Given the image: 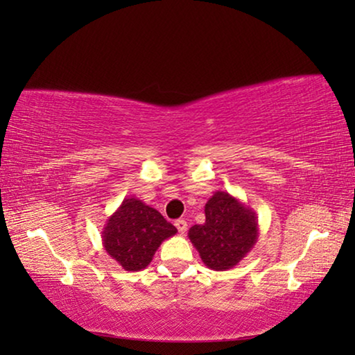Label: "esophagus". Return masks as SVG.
Masks as SVG:
<instances>
[{"label": "esophagus", "instance_id": "esophagus-1", "mask_svg": "<svg viewBox=\"0 0 355 355\" xmlns=\"http://www.w3.org/2000/svg\"><path fill=\"white\" fill-rule=\"evenodd\" d=\"M175 227L178 228V232L183 235V233L188 230V222H186L184 219H178V220H175Z\"/></svg>", "mask_w": 355, "mask_h": 355}]
</instances>
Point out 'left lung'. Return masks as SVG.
<instances>
[{"label":"left lung","mask_w":355,"mask_h":355,"mask_svg":"<svg viewBox=\"0 0 355 355\" xmlns=\"http://www.w3.org/2000/svg\"><path fill=\"white\" fill-rule=\"evenodd\" d=\"M258 233L254 209L227 191H216L205 205V224L191 227L188 236L207 268L228 271L252 250Z\"/></svg>","instance_id":"obj_1"}]
</instances>
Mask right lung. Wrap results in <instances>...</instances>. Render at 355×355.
Listing matches in <instances>:
<instances>
[{"label":"right lung","mask_w":355,"mask_h":355,"mask_svg":"<svg viewBox=\"0 0 355 355\" xmlns=\"http://www.w3.org/2000/svg\"><path fill=\"white\" fill-rule=\"evenodd\" d=\"M177 228L167 222L158 209L136 197H127L106 219L101 241L107 255L125 271L146 269L161 243L173 236Z\"/></svg>","instance_id":"obj_1"}]
</instances>
